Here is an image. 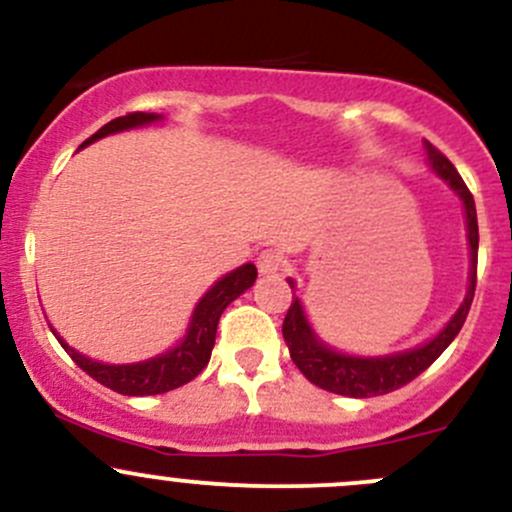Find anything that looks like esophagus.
I'll return each instance as SVG.
<instances>
[{
    "instance_id": "34e87169",
    "label": "esophagus",
    "mask_w": 512,
    "mask_h": 512,
    "mask_svg": "<svg viewBox=\"0 0 512 512\" xmlns=\"http://www.w3.org/2000/svg\"><path fill=\"white\" fill-rule=\"evenodd\" d=\"M282 267H285V260H282L280 252L262 250L260 257H257V270H260V275L272 277L277 272H282Z\"/></svg>"
}]
</instances>
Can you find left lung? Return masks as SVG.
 Listing matches in <instances>:
<instances>
[{"instance_id":"8db88e82","label":"left lung","mask_w":512,"mask_h":512,"mask_svg":"<svg viewBox=\"0 0 512 512\" xmlns=\"http://www.w3.org/2000/svg\"><path fill=\"white\" fill-rule=\"evenodd\" d=\"M428 153V163L431 168L446 180L453 188V193L463 200L466 208V227H468V245H471V277H468V292L458 312L453 314L451 322L431 339V342L421 344V347L409 349V352L389 354V356H352L334 352L332 347L322 342L309 327L307 314H304L302 302L297 297L292 299L287 309L285 324H282V337H285L289 356L297 364V369L312 381L314 386L332 394L352 396V399H369V396L389 394V391L401 389L409 381H414L418 374L428 369L433 361L446 352L448 344L456 339L461 332L463 322L471 309L473 294H476V270H478V218H476V203H473L471 190L466 188L463 178L453 163L431 146L423 141ZM289 287L294 289V282L289 280Z\"/></svg>"}]
</instances>
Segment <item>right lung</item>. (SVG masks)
<instances>
[{
  "instance_id": "add662e5",
  "label": "right lung",
  "mask_w": 512,
  "mask_h": 512,
  "mask_svg": "<svg viewBox=\"0 0 512 512\" xmlns=\"http://www.w3.org/2000/svg\"><path fill=\"white\" fill-rule=\"evenodd\" d=\"M160 118L163 116H158V113H126V116L113 118L111 123L98 128L84 146L108 136V133L148 126V123H156ZM255 277L257 267L252 265V262H247V265L237 267L230 275H225L223 280L215 282V285L205 292V297L200 299L198 307H195L188 324V334L183 337V342L175 344V347L168 349L165 354L153 356V359L148 361H138V364H103V361H94L89 359V356L76 352L74 347H69L54 329H51V332L59 339L61 347L69 352L71 359H74L91 379H96L98 384L108 386V389L118 391V394L123 396L165 394V391H173L178 389V386L193 381L195 376L208 366L210 354H213L215 347V332H218L220 314L225 312V307L232 299H237L245 289L255 285Z\"/></svg>"
}]
</instances>
